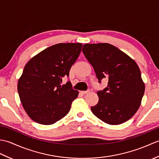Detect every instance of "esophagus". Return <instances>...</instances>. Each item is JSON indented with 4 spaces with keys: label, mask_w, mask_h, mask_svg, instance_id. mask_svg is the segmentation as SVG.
<instances>
[{
    "label": "esophagus",
    "mask_w": 159,
    "mask_h": 159,
    "mask_svg": "<svg viewBox=\"0 0 159 159\" xmlns=\"http://www.w3.org/2000/svg\"><path fill=\"white\" fill-rule=\"evenodd\" d=\"M89 92H90L89 90H87V91H82V92H80V93H83V94H87V93H88Z\"/></svg>",
    "instance_id": "34e87169"
}]
</instances>
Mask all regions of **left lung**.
<instances>
[{
  "label": "left lung",
  "instance_id": "obj_1",
  "mask_svg": "<svg viewBox=\"0 0 159 159\" xmlns=\"http://www.w3.org/2000/svg\"><path fill=\"white\" fill-rule=\"evenodd\" d=\"M83 52L99 82L109 79L107 87L97 92L99 101L91 107L95 116L110 125L130 120L139 109L145 92L139 66L134 59L108 43H85Z\"/></svg>",
  "mask_w": 159,
  "mask_h": 159
}]
</instances>
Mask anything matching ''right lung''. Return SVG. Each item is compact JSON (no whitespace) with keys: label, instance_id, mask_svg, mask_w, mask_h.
<instances>
[{"label":"right lung","instance_id":"1","mask_svg":"<svg viewBox=\"0 0 159 159\" xmlns=\"http://www.w3.org/2000/svg\"><path fill=\"white\" fill-rule=\"evenodd\" d=\"M81 43H61L48 47L30 59L18 82L24 109L35 122L50 125L69 113L79 92L71 83L61 85L81 52Z\"/></svg>","mask_w":159,"mask_h":159}]
</instances>
